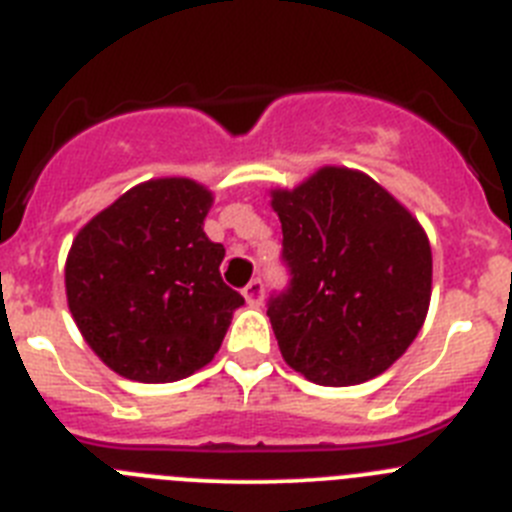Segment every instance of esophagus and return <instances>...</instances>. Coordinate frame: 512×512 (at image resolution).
<instances>
[{"instance_id": "obj_1", "label": "esophagus", "mask_w": 512, "mask_h": 512, "mask_svg": "<svg viewBox=\"0 0 512 512\" xmlns=\"http://www.w3.org/2000/svg\"><path fill=\"white\" fill-rule=\"evenodd\" d=\"M242 293H245V301L250 303V306H260L262 298H265V283H262L260 278L250 280V283L245 285V290H242Z\"/></svg>"}]
</instances>
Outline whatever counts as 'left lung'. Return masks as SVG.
<instances>
[{
  "mask_svg": "<svg viewBox=\"0 0 512 512\" xmlns=\"http://www.w3.org/2000/svg\"><path fill=\"white\" fill-rule=\"evenodd\" d=\"M288 288L267 301L283 359L306 380L347 388L411 347L431 301V245L411 211L349 168L273 191Z\"/></svg>",
  "mask_w": 512,
  "mask_h": 512,
  "instance_id": "8db88e82",
  "label": "left lung"
}]
</instances>
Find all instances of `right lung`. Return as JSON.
<instances>
[{
	"label": "right lung",
	"mask_w": 512,
	"mask_h": 512,
	"mask_svg": "<svg viewBox=\"0 0 512 512\" xmlns=\"http://www.w3.org/2000/svg\"><path fill=\"white\" fill-rule=\"evenodd\" d=\"M211 193L158 178L119 196L73 239L66 296L89 347L117 375L176 382L209 365L245 298L222 280L204 219Z\"/></svg>",
	"instance_id": "right-lung-1"
}]
</instances>
